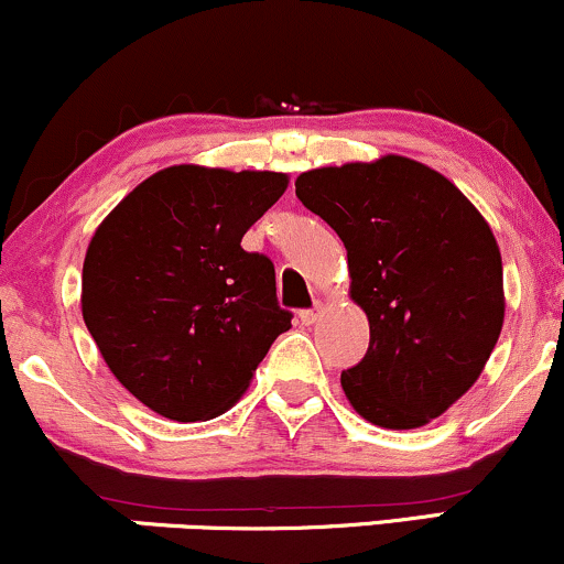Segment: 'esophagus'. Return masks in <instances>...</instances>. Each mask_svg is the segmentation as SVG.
Returning a JSON list of instances; mask_svg holds the SVG:
<instances>
[{
    "label": "esophagus",
    "mask_w": 564,
    "mask_h": 564,
    "mask_svg": "<svg viewBox=\"0 0 564 564\" xmlns=\"http://www.w3.org/2000/svg\"><path fill=\"white\" fill-rule=\"evenodd\" d=\"M318 318H321V310H302L300 313L302 326H313V323H318Z\"/></svg>",
    "instance_id": "esophagus-1"
}]
</instances>
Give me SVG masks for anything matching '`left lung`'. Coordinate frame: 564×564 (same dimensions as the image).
Segmentation results:
<instances>
[{
  "label": "left lung",
  "instance_id": "8db88e82",
  "mask_svg": "<svg viewBox=\"0 0 564 564\" xmlns=\"http://www.w3.org/2000/svg\"><path fill=\"white\" fill-rule=\"evenodd\" d=\"M296 196L347 249L366 358L341 390L366 422L416 430L480 379L503 326V268L477 206L432 166L387 153L296 177Z\"/></svg>",
  "mask_w": 564,
  "mask_h": 564
}]
</instances>
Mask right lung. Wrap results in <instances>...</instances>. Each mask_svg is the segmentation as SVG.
Here are the masks:
<instances>
[{"mask_svg": "<svg viewBox=\"0 0 564 564\" xmlns=\"http://www.w3.org/2000/svg\"><path fill=\"white\" fill-rule=\"evenodd\" d=\"M283 172L174 164L97 225L82 270V315L111 373L172 422H206L249 390L291 313L275 268L241 249L283 191Z\"/></svg>", "mask_w": 564, "mask_h": 564, "instance_id": "add662e5", "label": "right lung"}]
</instances>
